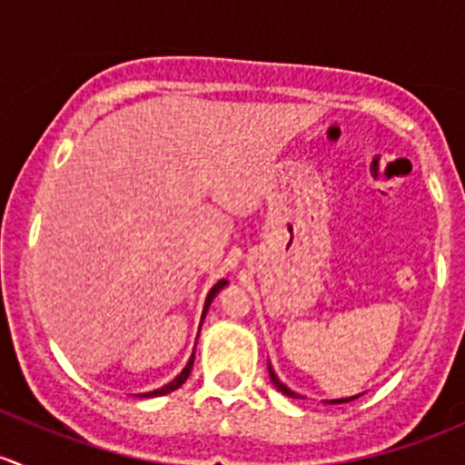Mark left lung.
Masks as SVG:
<instances>
[{"label": "left lung", "instance_id": "8db88e82", "mask_svg": "<svg viewBox=\"0 0 465 465\" xmlns=\"http://www.w3.org/2000/svg\"><path fill=\"white\" fill-rule=\"evenodd\" d=\"M267 369H270V378H272V382H274V387L279 389L281 393H285V396H290V398H299L297 393H294V391H290V389L285 387V384L281 382L279 378H276V373L272 371V367H270V364H267ZM355 398H358V396H353V398H340V401H331V402H332V405H337V402H349V401H355Z\"/></svg>", "mask_w": 465, "mask_h": 465}]
</instances>
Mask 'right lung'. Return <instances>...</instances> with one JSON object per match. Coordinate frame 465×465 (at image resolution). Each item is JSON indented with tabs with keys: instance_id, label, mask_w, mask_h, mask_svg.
Listing matches in <instances>:
<instances>
[{
	"instance_id": "add662e5",
	"label": "right lung",
	"mask_w": 465,
	"mask_h": 465,
	"mask_svg": "<svg viewBox=\"0 0 465 465\" xmlns=\"http://www.w3.org/2000/svg\"><path fill=\"white\" fill-rule=\"evenodd\" d=\"M224 285H227V281H218V283L213 285V288L209 290V294H206V302H204V312H206V308H209V303L213 302V297L215 294L220 292V290L224 288ZM204 312H203V317H204ZM193 358L195 355H191V360H189V364H186L184 367V371L180 373V376H177L175 380H173V382H168L166 387H162V389H154V391H148V393H142V396H145V398H150V396H166V393H171V391H175L177 387H182V384H184V380L189 378V373H191V369H193Z\"/></svg>"
}]
</instances>
